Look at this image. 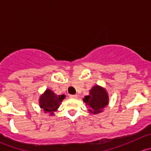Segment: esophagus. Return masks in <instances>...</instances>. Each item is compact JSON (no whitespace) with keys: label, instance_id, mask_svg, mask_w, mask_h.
I'll return each instance as SVG.
<instances>
[{"label":"esophagus","instance_id":"34e87169","mask_svg":"<svg viewBox=\"0 0 151 151\" xmlns=\"http://www.w3.org/2000/svg\"><path fill=\"white\" fill-rule=\"evenodd\" d=\"M70 97L73 98V99H77V96L76 94L75 95H70Z\"/></svg>","mask_w":151,"mask_h":151}]
</instances>
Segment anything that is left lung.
<instances>
[{
  "instance_id": "1",
  "label": "left lung",
  "mask_w": 151,
  "mask_h": 151,
  "mask_svg": "<svg viewBox=\"0 0 151 151\" xmlns=\"http://www.w3.org/2000/svg\"><path fill=\"white\" fill-rule=\"evenodd\" d=\"M83 100L90 108L88 111L91 114H98L108 105L109 96L105 88L95 85L89 91V95L85 96Z\"/></svg>"
}]
</instances>
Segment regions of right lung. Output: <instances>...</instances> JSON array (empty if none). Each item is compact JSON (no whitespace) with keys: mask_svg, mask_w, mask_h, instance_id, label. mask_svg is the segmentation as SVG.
<instances>
[{"mask_svg":"<svg viewBox=\"0 0 151 151\" xmlns=\"http://www.w3.org/2000/svg\"><path fill=\"white\" fill-rule=\"evenodd\" d=\"M65 97V94L58 95L52 90L47 88L40 96L39 106L44 111L45 114H49L50 116H53Z\"/></svg>","mask_w":151,"mask_h":151,"instance_id":"1","label":"right lung"}]
</instances>
